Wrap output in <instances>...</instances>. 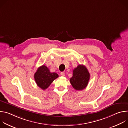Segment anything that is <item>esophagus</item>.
<instances>
[{"instance_id":"obj_1","label":"esophagus","mask_w":128,"mask_h":128,"mask_svg":"<svg viewBox=\"0 0 128 128\" xmlns=\"http://www.w3.org/2000/svg\"><path fill=\"white\" fill-rule=\"evenodd\" d=\"M61 75L62 76H65V73L64 72H61Z\"/></svg>"}]
</instances>
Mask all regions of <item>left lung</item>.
I'll use <instances>...</instances> for the list:
<instances>
[{"instance_id":"obj_1","label":"left lung","mask_w":128,"mask_h":128,"mask_svg":"<svg viewBox=\"0 0 128 128\" xmlns=\"http://www.w3.org/2000/svg\"><path fill=\"white\" fill-rule=\"evenodd\" d=\"M90 75L87 68L82 65H79L73 70V74L70 78V82L75 90H81L88 86Z\"/></svg>"}]
</instances>
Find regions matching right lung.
Returning <instances> with one entry per match:
<instances>
[{
	"mask_svg": "<svg viewBox=\"0 0 128 128\" xmlns=\"http://www.w3.org/2000/svg\"><path fill=\"white\" fill-rule=\"evenodd\" d=\"M58 76L57 74L55 72H50L49 69L44 65L38 69L34 76L36 84L44 90L47 88Z\"/></svg>",
	"mask_w": 128,
	"mask_h": 128,
	"instance_id": "1",
	"label": "right lung"
}]
</instances>
